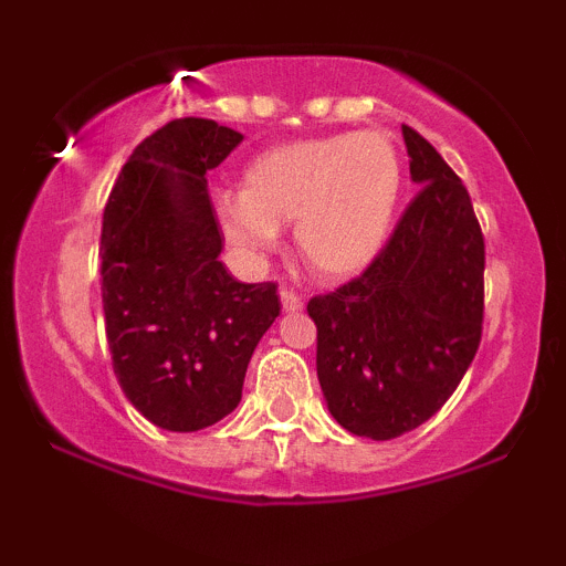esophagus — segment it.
<instances>
[{"label": "esophagus", "instance_id": "1", "mask_svg": "<svg viewBox=\"0 0 566 566\" xmlns=\"http://www.w3.org/2000/svg\"><path fill=\"white\" fill-rule=\"evenodd\" d=\"M279 297H282V308H284V314H295V311H301V308H303V297L297 295L295 290L282 287V290H279Z\"/></svg>", "mask_w": 566, "mask_h": 566}]
</instances>
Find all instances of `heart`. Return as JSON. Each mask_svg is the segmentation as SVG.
Returning a JSON list of instances; mask_svg holds the SVG:
<instances>
[{
  "label": "heart",
  "instance_id": "1",
  "mask_svg": "<svg viewBox=\"0 0 566 566\" xmlns=\"http://www.w3.org/2000/svg\"><path fill=\"white\" fill-rule=\"evenodd\" d=\"M401 193V159L382 133L295 140L247 165L242 193L218 201L226 239L250 258L279 244V226L295 220V247L311 274H361L391 233Z\"/></svg>",
  "mask_w": 566,
  "mask_h": 566
}]
</instances>
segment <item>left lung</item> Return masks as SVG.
<instances>
[{
	"label": "left lung",
	"instance_id": "8db88e82",
	"mask_svg": "<svg viewBox=\"0 0 566 566\" xmlns=\"http://www.w3.org/2000/svg\"><path fill=\"white\" fill-rule=\"evenodd\" d=\"M420 186L365 274L308 301L316 375L346 431L375 441L423 426L476 356L484 319V237L463 180L401 125Z\"/></svg>",
	"mask_w": 566,
	"mask_h": 566
}]
</instances>
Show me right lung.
<instances>
[{"instance_id":"add662e5","label":"right lung","mask_w":566,"mask_h":566,"mask_svg":"<svg viewBox=\"0 0 566 566\" xmlns=\"http://www.w3.org/2000/svg\"><path fill=\"white\" fill-rule=\"evenodd\" d=\"M242 143L212 119H172L129 154L103 210L106 340L122 391L165 431L233 412L258 340L282 311L276 284H242L205 175Z\"/></svg>"}]
</instances>
